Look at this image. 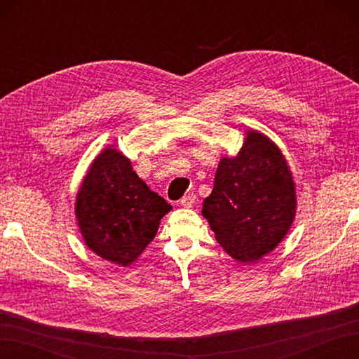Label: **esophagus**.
<instances>
[{
  "label": "esophagus",
  "instance_id": "1",
  "mask_svg": "<svg viewBox=\"0 0 359 359\" xmlns=\"http://www.w3.org/2000/svg\"><path fill=\"white\" fill-rule=\"evenodd\" d=\"M194 203H196V194H193V193L185 194L180 199V205H182V207H185V208H191Z\"/></svg>",
  "mask_w": 359,
  "mask_h": 359
}]
</instances>
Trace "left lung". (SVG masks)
I'll return each mask as SVG.
<instances>
[{"label": "left lung", "instance_id": "left-lung-1", "mask_svg": "<svg viewBox=\"0 0 359 359\" xmlns=\"http://www.w3.org/2000/svg\"><path fill=\"white\" fill-rule=\"evenodd\" d=\"M202 215L236 261L256 262L278 247L296 216V188L269 137L251 129L238 156L220 158Z\"/></svg>", "mask_w": 359, "mask_h": 359}]
</instances>
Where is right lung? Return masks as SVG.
Listing matches in <instances>:
<instances>
[{"instance_id":"1","label":"right lung","mask_w":359,"mask_h":359,"mask_svg":"<svg viewBox=\"0 0 359 359\" xmlns=\"http://www.w3.org/2000/svg\"><path fill=\"white\" fill-rule=\"evenodd\" d=\"M172 207L133 171L116 148L98 154L75 201V217L86 245L106 261L128 266L154 239L160 219Z\"/></svg>"}]
</instances>
